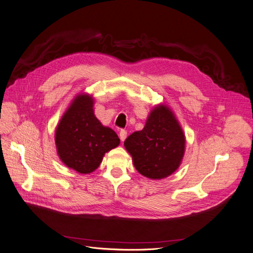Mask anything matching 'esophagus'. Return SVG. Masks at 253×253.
Instances as JSON below:
<instances>
[{
    "instance_id": "1",
    "label": "esophagus",
    "mask_w": 253,
    "mask_h": 253,
    "mask_svg": "<svg viewBox=\"0 0 253 253\" xmlns=\"http://www.w3.org/2000/svg\"><path fill=\"white\" fill-rule=\"evenodd\" d=\"M119 136H120V139H121V141H122V142H124L125 139H126V137H127V131H125V130H121Z\"/></svg>"
}]
</instances>
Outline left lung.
I'll list each match as a JSON object with an SVG mask.
<instances>
[{
    "mask_svg": "<svg viewBox=\"0 0 253 253\" xmlns=\"http://www.w3.org/2000/svg\"><path fill=\"white\" fill-rule=\"evenodd\" d=\"M124 146L138 173L150 179H163L179 168L185 137L172 110L160 104L151 110L144 129L130 134Z\"/></svg>",
    "mask_w": 253,
    "mask_h": 253,
    "instance_id": "8db88e82",
    "label": "left lung"
}]
</instances>
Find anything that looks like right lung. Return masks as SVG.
<instances>
[{
    "mask_svg": "<svg viewBox=\"0 0 253 253\" xmlns=\"http://www.w3.org/2000/svg\"><path fill=\"white\" fill-rule=\"evenodd\" d=\"M92 107L91 96H76L55 131V144L61 162L81 174L98 169L104 154L120 145L117 133L101 124Z\"/></svg>",
    "mask_w": 253,
    "mask_h": 253,
    "instance_id": "obj_1",
    "label": "right lung"
}]
</instances>
